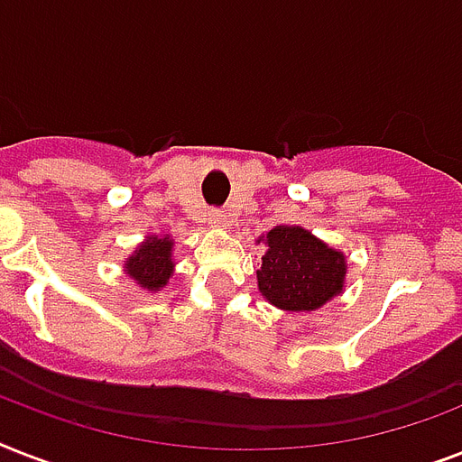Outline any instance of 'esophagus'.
Masks as SVG:
<instances>
[{"instance_id":"1","label":"esophagus","mask_w":462,"mask_h":462,"mask_svg":"<svg viewBox=\"0 0 462 462\" xmlns=\"http://www.w3.org/2000/svg\"><path fill=\"white\" fill-rule=\"evenodd\" d=\"M213 227H225L227 225V216H225V210H208V216H206Z\"/></svg>"}]
</instances>
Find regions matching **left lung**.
I'll return each mask as SVG.
<instances>
[{
    "label": "left lung",
    "instance_id": "1",
    "mask_svg": "<svg viewBox=\"0 0 462 462\" xmlns=\"http://www.w3.org/2000/svg\"><path fill=\"white\" fill-rule=\"evenodd\" d=\"M268 252L256 271L268 302L290 311H311L343 290L345 256L302 227H275L266 237Z\"/></svg>",
    "mask_w": 462,
    "mask_h": 462
}]
</instances>
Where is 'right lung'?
<instances>
[{
    "label": "right lung",
    "mask_w": 462,
    "mask_h": 462,
    "mask_svg": "<svg viewBox=\"0 0 462 462\" xmlns=\"http://www.w3.org/2000/svg\"><path fill=\"white\" fill-rule=\"evenodd\" d=\"M172 239L151 237L126 261V271L141 288L158 290L172 275Z\"/></svg>",
    "instance_id": "right-lung-1"
}]
</instances>
